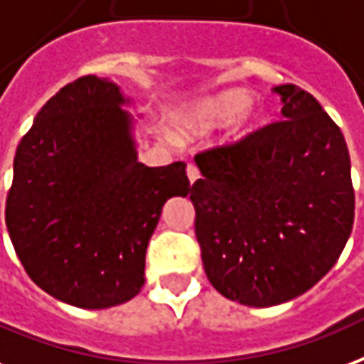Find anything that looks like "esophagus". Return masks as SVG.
Returning <instances> with one entry per match:
<instances>
[{"label":"esophagus","instance_id":"34e87169","mask_svg":"<svg viewBox=\"0 0 364 364\" xmlns=\"http://www.w3.org/2000/svg\"><path fill=\"white\" fill-rule=\"evenodd\" d=\"M187 177H188V181H191V185H193V183H196L198 179H200V171H198V168H196V166L188 164V166H187Z\"/></svg>","mask_w":364,"mask_h":364}]
</instances>
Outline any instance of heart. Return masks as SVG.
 I'll list each match as a JSON object with an SVG mask.
<instances>
[{
  "label": "heart",
  "instance_id": "obj_1",
  "mask_svg": "<svg viewBox=\"0 0 364 364\" xmlns=\"http://www.w3.org/2000/svg\"><path fill=\"white\" fill-rule=\"evenodd\" d=\"M254 95L240 87L218 91L213 95L194 99L177 108L171 122L179 137L200 139L232 122L231 139L244 141L267 126V110L252 105Z\"/></svg>",
  "mask_w": 364,
  "mask_h": 364
}]
</instances>
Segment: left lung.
<instances>
[{
  "label": "left lung",
  "mask_w": 364,
  "mask_h": 364,
  "mask_svg": "<svg viewBox=\"0 0 364 364\" xmlns=\"http://www.w3.org/2000/svg\"><path fill=\"white\" fill-rule=\"evenodd\" d=\"M279 124L194 158V231L208 281L250 307L298 298L334 267L353 227L346 139L311 93L294 83Z\"/></svg>",
  "instance_id": "left-lung-1"
}]
</instances>
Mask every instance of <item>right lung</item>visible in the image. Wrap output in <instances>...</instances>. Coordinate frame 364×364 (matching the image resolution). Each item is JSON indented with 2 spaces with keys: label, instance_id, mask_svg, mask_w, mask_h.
Instances as JSON below:
<instances>
[{
  "label": "right lung",
  "instance_id": "right-lung-1",
  "mask_svg": "<svg viewBox=\"0 0 364 364\" xmlns=\"http://www.w3.org/2000/svg\"><path fill=\"white\" fill-rule=\"evenodd\" d=\"M132 105L108 77H77L16 146L5 204L13 248L41 290L82 309L141 292L164 204L191 193L183 162H139Z\"/></svg>",
  "mask_w": 364,
  "mask_h": 364
}]
</instances>
